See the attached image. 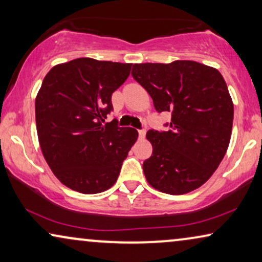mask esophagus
Listing matches in <instances>:
<instances>
[{
    "label": "esophagus",
    "instance_id": "34e87169",
    "mask_svg": "<svg viewBox=\"0 0 262 262\" xmlns=\"http://www.w3.org/2000/svg\"><path fill=\"white\" fill-rule=\"evenodd\" d=\"M138 135H139V138H144L145 137V130H139Z\"/></svg>",
    "mask_w": 262,
    "mask_h": 262
}]
</instances>
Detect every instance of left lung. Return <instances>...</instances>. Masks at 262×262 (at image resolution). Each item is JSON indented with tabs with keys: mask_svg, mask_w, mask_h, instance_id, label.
Instances as JSON below:
<instances>
[{
	"mask_svg": "<svg viewBox=\"0 0 262 262\" xmlns=\"http://www.w3.org/2000/svg\"><path fill=\"white\" fill-rule=\"evenodd\" d=\"M131 74L157 112H171L169 130L146 134L152 145L143 163L146 180L168 194L194 191L214 173L230 142L234 103L223 76L193 60L134 64Z\"/></svg>",
	"mask_w": 262,
	"mask_h": 262,
	"instance_id": "obj_1",
	"label": "left lung"
}]
</instances>
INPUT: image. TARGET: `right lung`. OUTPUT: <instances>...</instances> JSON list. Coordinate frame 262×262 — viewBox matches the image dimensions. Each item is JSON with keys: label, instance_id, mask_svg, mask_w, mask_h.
<instances>
[{"label": "right lung", "instance_id": "add662e5", "mask_svg": "<svg viewBox=\"0 0 262 262\" xmlns=\"http://www.w3.org/2000/svg\"><path fill=\"white\" fill-rule=\"evenodd\" d=\"M131 66L77 58L53 67L42 81L35 98L39 144L56 178L74 191L95 194L112 187L137 141L135 128L102 125Z\"/></svg>", "mask_w": 262, "mask_h": 262}]
</instances>
